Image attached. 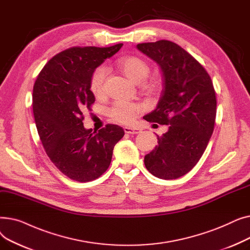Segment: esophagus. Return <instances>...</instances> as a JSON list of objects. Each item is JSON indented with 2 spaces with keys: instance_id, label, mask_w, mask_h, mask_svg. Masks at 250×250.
Returning a JSON list of instances; mask_svg holds the SVG:
<instances>
[{
  "instance_id": "1",
  "label": "esophagus",
  "mask_w": 250,
  "mask_h": 250,
  "mask_svg": "<svg viewBox=\"0 0 250 250\" xmlns=\"http://www.w3.org/2000/svg\"><path fill=\"white\" fill-rule=\"evenodd\" d=\"M124 130L125 134H129V135H136V134H140L142 130L140 128L137 127H130V126H125L124 127Z\"/></svg>"
}]
</instances>
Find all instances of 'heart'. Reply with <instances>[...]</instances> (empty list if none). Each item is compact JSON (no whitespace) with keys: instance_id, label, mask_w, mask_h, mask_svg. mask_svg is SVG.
<instances>
[{"instance_id":"b5f03b06","label":"heart","mask_w":250,"mask_h":250,"mask_svg":"<svg viewBox=\"0 0 250 250\" xmlns=\"http://www.w3.org/2000/svg\"><path fill=\"white\" fill-rule=\"evenodd\" d=\"M117 67L136 84L143 83L150 73L148 63L138 57H125L117 61ZM107 70L104 65L98 67L91 78V90L95 95H100L104 90V83L106 79ZM145 106L141 103L129 102L125 100L115 101L108 109L111 120L120 124H130L139 113L144 111Z\"/></svg>"}]
</instances>
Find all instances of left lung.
I'll return each instance as SVG.
<instances>
[{
  "mask_svg": "<svg viewBox=\"0 0 250 250\" xmlns=\"http://www.w3.org/2000/svg\"><path fill=\"white\" fill-rule=\"evenodd\" d=\"M137 48L159 65L163 77L156 108L144 118L168 125L144 162L154 176L176 179L199 162L213 134L217 107L214 86L203 65L172 42L140 43Z\"/></svg>",
  "mask_w": 250,
  "mask_h": 250,
  "instance_id": "8db88e82",
  "label": "left lung"
}]
</instances>
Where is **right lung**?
Here are the masks:
<instances>
[{"instance_id":"add662e5","label":"right lung","mask_w":250,"mask_h":250,"mask_svg":"<svg viewBox=\"0 0 250 250\" xmlns=\"http://www.w3.org/2000/svg\"><path fill=\"white\" fill-rule=\"evenodd\" d=\"M122 46L63 50L44 65L35 81L32 107L39 138L51 162L73 180L87 182L102 175L110 165L115 144L125 135L116 125L97 133L83 125L84 110L95 101L90 90L92 75Z\"/></svg>"}]
</instances>
